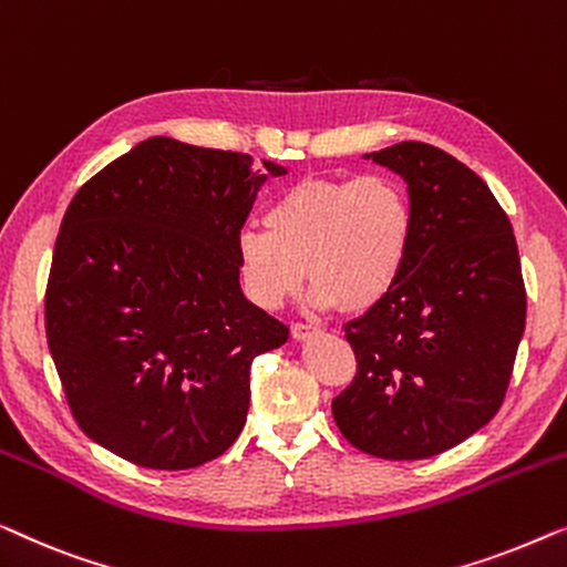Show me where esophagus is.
<instances>
[{
    "label": "esophagus",
    "instance_id": "obj_1",
    "mask_svg": "<svg viewBox=\"0 0 567 567\" xmlns=\"http://www.w3.org/2000/svg\"><path fill=\"white\" fill-rule=\"evenodd\" d=\"M313 333H316V329H310V326H302V323H295L290 329V337L295 341H306V339L313 337Z\"/></svg>",
    "mask_w": 567,
    "mask_h": 567
}]
</instances>
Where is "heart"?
<instances>
[{"label": "heart", "instance_id": "heart-1", "mask_svg": "<svg viewBox=\"0 0 567 567\" xmlns=\"http://www.w3.org/2000/svg\"><path fill=\"white\" fill-rule=\"evenodd\" d=\"M265 223L236 238L244 290L265 310L280 308L306 277L313 310L372 308L401 280L413 238L409 193L382 174L298 182Z\"/></svg>", "mask_w": 567, "mask_h": 567}]
</instances>
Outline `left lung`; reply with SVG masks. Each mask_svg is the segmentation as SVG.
Masks as SVG:
<instances>
[{
  "label": "left lung",
  "instance_id": "left-lung-1",
  "mask_svg": "<svg viewBox=\"0 0 567 567\" xmlns=\"http://www.w3.org/2000/svg\"><path fill=\"white\" fill-rule=\"evenodd\" d=\"M409 187L401 280L347 323L357 378L333 398L341 434L372 457L426 460L496 416L524 337L516 238L488 185L419 141L364 154Z\"/></svg>",
  "mask_w": 567,
  "mask_h": 567
}]
</instances>
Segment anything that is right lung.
Listing matches in <instances>:
<instances>
[{
	"label": "right lung",
	"instance_id": "obj_1",
	"mask_svg": "<svg viewBox=\"0 0 567 567\" xmlns=\"http://www.w3.org/2000/svg\"><path fill=\"white\" fill-rule=\"evenodd\" d=\"M287 166L154 135L63 215L45 290L48 349L76 424L151 470L220 457L249 411L254 357L287 326L244 298L236 238Z\"/></svg>",
	"mask_w": 567,
	"mask_h": 567
}]
</instances>
